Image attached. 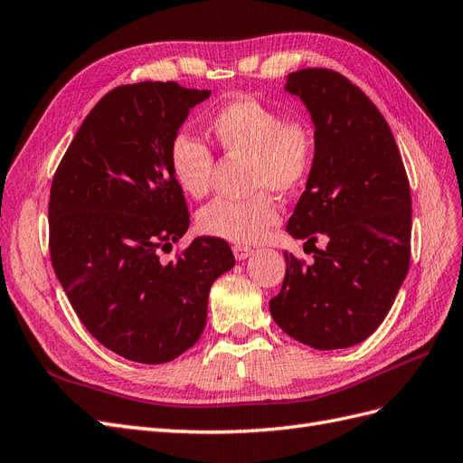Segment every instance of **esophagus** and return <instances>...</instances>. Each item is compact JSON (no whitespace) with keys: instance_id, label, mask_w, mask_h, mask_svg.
<instances>
[{"instance_id":"obj_1","label":"esophagus","mask_w":463,"mask_h":463,"mask_svg":"<svg viewBox=\"0 0 463 463\" xmlns=\"http://www.w3.org/2000/svg\"><path fill=\"white\" fill-rule=\"evenodd\" d=\"M253 253H255V250L247 247V245H233V255H235L237 260H245L247 257H250Z\"/></svg>"}]
</instances>
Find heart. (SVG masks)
Wrapping results in <instances>:
<instances>
[{
	"label": "heart",
	"instance_id": "obj_1",
	"mask_svg": "<svg viewBox=\"0 0 463 463\" xmlns=\"http://www.w3.org/2000/svg\"><path fill=\"white\" fill-rule=\"evenodd\" d=\"M208 129L220 148L249 158L247 199H216L199 213V228L232 243H257L279 220L270 194H289L309 179L317 141L305 119H286L282 111L257 98H237L208 118ZM170 170L177 185L201 199L213 185L214 154L201 138L179 133L170 145Z\"/></svg>",
	"mask_w": 463,
	"mask_h": 463
}]
</instances>
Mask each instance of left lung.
<instances>
[{
    "mask_svg": "<svg viewBox=\"0 0 463 463\" xmlns=\"http://www.w3.org/2000/svg\"><path fill=\"white\" fill-rule=\"evenodd\" d=\"M286 90L315 123V165L288 222L315 260L284 253L286 278L270 315L305 345L349 347L381 326L408 276L410 181L386 119L352 80L309 67L288 75Z\"/></svg>",
    "mask_w": 463,
    "mask_h": 463,
    "instance_id": "left-lung-1",
    "label": "left lung"
}]
</instances>
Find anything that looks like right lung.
I'll return each instance as SVG.
<instances>
[{
  "instance_id": "right-lung-1",
  "label": "right lung",
  "mask_w": 463,
  "mask_h": 463,
  "mask_svg": "<svg viewBox=\"0 0 463 463\" xmlns=\"http://www.w3.org/2000/svg\"><path fill=\"white\" fill-rule=\"evenodd\" d=\"M210 90L174 80L121 85L82 121L52 179L50 257L73 311L111 352L160 365L197 344L208 291L235 264L228 241L189 228L170 145Z\"/></svg>"
}]
</instances>
